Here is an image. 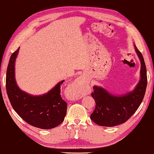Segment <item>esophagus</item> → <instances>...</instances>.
I'll use <instances>...</instances> for the list:
<instances>
[{
  "mask_svg": "<svg viewBox=\"0 0 154 154\" xmlns=\"http://www.w3.org/2000/svg\"><path fill=\"white\" fill-rule=\"evenodd\" d=\"M84 85V80L83 79V78L79 77L78 78H77L76 81H75L74 87L76 88V89H77L78 90L80 91L82 89Z\"/></svg>",
  "mask_w": 154,
  "mask_h": 154,
  "instance_id": "esophagus-1",
  "label": "esophagus"
}]
</instances>
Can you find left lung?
<instances>
[{"mask_svg": "<svg viewBox=\"0 0 154 154\" xmlns=\"http://www.w3.org/2000/svg\"><path fill=\"white\" fill-rule=\"evenodd\" d=\"M141 62V79L133 92L122 96H114L100 87L94 86L91 93L96 107L90 119L101 126L112 127L126 122L139 108L147 87V71L142 53L135 46Z\"/></svg>", "mask_w": 154, "mask_h": 154, "instance_id": "left-lung-1", "label": "left lung"}]
</instances>
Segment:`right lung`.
Returning <instances> with one entry per match:
<instances>
[{"mask_svg":"<svg viewBox=\"0 0 154 154\" xmlns=\"http://www.w3.org/2000/svg\"><path fill=\"white\" fill-rule=\"evenodd\" d=\"M18 50L11 56L6 76V89L12 108L23 120L34 127L52 129L58 126L64 121L67 110V103L60 95V86L64 80L43 96H32L20 90L14 78V62Z\"/></svg>","mask_w":154,"mask_h":154,"instance_id":"obj_1","label":"right lung"}]
</instances>
